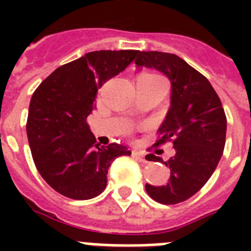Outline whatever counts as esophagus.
<instances>
[{"label": "esophagus", "instance_id": "obj_1", "mask_svg": "<svg viewBox=\"0 0 251 251\" xmlns=\"http://www.w3.org/2000/svg\"><path fill=\"white\" fill-rule=\"evenodd\" d=\"M133 156L135 157V159H138L139 161L149 163V157L146 156V153H143L142 151H133Z\"/></svg>", "mask_w": 251, "mask_h": 251}]
</instances>
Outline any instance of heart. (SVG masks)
<instances>
[{"mask_svg":"<svg viewBox=\"0 0 251 251\" xmlns=\"http://www.w3.org/2000/svg\"><path fill=\"white\" fill-rule=\"evenodd\" d=\"M142 75H152V74H142Z\"/></svg>","mask_w":251,"mask_h":251,"instance_id":"1","label":"heart"}]
</instances>
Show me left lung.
I'll use <instances>...</instances> for the list:
<instances>
[{
	"instance_id": "1",
	"label": "left lung",
	"mask_w": 251,
	"mask_h": 251,
	"mask_svg": "<svg viewBox=\"0 0 251 251\" xmlns=\"http://www.w3.org/2000/svg\"><path fill=\"white\" fill-rule=\"evenodd\" d=\"M135 65L138 70L155 69L171 82V105L159 131L160 143L173 142L176 153L167 161L147 155L169 167L171 176L163 186L146 183V191L163 204L183 202L210 179L223 155L226 117L222 101L206 76L176 54L139 52Z\"/></svg>"
}]
</instances>
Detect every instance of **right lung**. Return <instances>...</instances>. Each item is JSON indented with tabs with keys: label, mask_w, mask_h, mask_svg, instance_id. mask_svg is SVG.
<instances>
[{
	"label": "right lung",
	"mask_w": 251,
	"mask_h": 251,
	"mask_svg": "<svg viewBox=\"0 0 251 251\" xmlns=\"http://www.w3.org/2000/svg\"><path fill=\"white\" fill-rule=\"evenodd\" d=\"M139 50H95L56 69L33 92L27 137L45 182L72 199H91L106 186L108 169L131 155L120 143L100 146L87 125L98 90L134 61Z\"/></svg>",
	"instance_id": "1"
}]
</instances>
